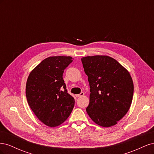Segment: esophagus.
Here are the masks:
<instances>
[{
	"instance_id": "obj_1",
	"label": "esophagus",
	"mask_w": 154,
	"mask_h": 154,
	"mask_svg": "<svg viewBox=\"0 0 154 154\" xmlns=\"http://www.w3.org/2000/svg\"><path fill=\"white\" fill-rule=\"evenodd\" d=\"M84 96V92H82L80 93V94L76 95V96L77 97H82V96Z\"/></svg>"
}]
</instances>
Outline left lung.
<instances>
[{"instance_id": "obj_1", "label": "left lung", "mask_w": 154, "mask_h": 154, "mask_svg": "<svg viewBox=\"0 0 154 154\" xmlns=\"http://www.w3.org/2000/svg\"><path fill=\"white\" fill-rule=\"evenodd\" d=\"M90 86L86 111L97 125L110 127L127 113L132 103L134 84L128 71L108 56L82 58Z\"/></svg>"}]
</instances>
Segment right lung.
<instances>
[{
  "label": "right lung",
  "mask_w": 154,
  "mask_h": 154,
  "mask_svg": "<svg viewBox=\"0 0 154 154\" xmlns=\"http://www.w3.org/2000/svg\"><path fill=\"white\" fill-rule=\"evenodd\" d=\"M71 57H50L30 72L26 95L30 108L40 122L51 127L66 121L74 106V97L67 93L63 71L73 60Z\"/></svg>",
  "instance_id": "add662e5"
}]
</instances>
